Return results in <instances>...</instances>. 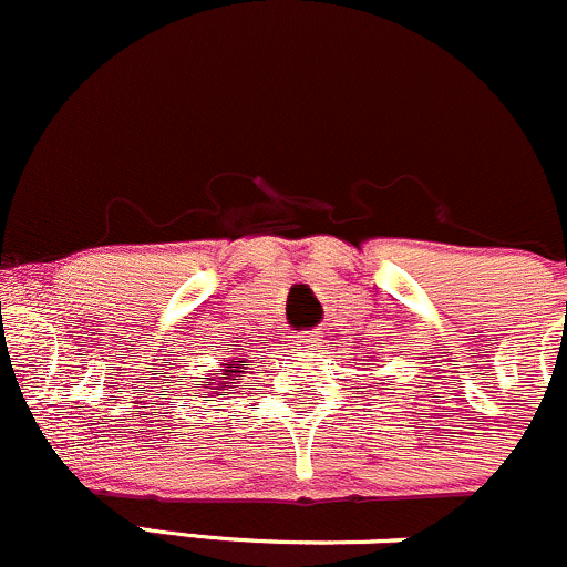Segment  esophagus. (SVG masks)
Returning <instances> with one entry per match:
<instances>
[{"instance_id":"esophagus-1","label":"esophagus","mask_w":567,"mask_h":567,"mask_svg":"<svg viewBox=\"0 0 567 567\" xmlns=\"http://www.w3.org/2000/svg\"><path fill=\"white\" fill-rule=\"evenodd\" d=\"M296 339H298V347H303V350H312L315 347L312 336H296Z\"/></svg>"}]
</instances>
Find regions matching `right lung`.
Here are the masks:
<instances>
[{
  "instance_id": "right-lung-1",
  "label": "right lung",
  "mask_w": 567,
  "mask_h": 567,
  "mask_svg": "<svg viewBox=\"0 0 567 567\" xmlns=\"http://www.w3.org/2000/svg\"><path fill=\"white\" fill-rule=\"evenodd\" d=\"M241 374H245V360L234 358V360H228V363H223L220 365V374L209 377V379H213V382H207V384H204V388H207L213 395L220 393V390L241 388V384H239V377Z\"/></svg>"
}]
</instances>
